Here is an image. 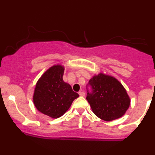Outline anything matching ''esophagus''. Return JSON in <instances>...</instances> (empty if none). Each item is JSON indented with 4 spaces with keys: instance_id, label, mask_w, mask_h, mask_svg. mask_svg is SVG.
<instances>
[{
    "instance_id": "obj_1",
    "label": "esophagus",
    "mask_w": 155,
    "mask_h": 155,
    "mask_svg": "<svg viewBox=\"0 0 155 155\" xmlns=\"http://www.w3.org/2000/svg\"><path fill=\"white\" fill-rule=\"evenodd\" d=\"M79 95L80 96H81V97H83V96L85 95V93H84V92L82 91V90H81V91L79 92Z\"/></svg>"
}]
</instances>
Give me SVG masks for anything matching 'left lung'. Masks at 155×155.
I'll return each instance as SVG.
<instances>
[{
	"mask_svg": "<svg viewBox=\"0 0 155 155\" xmlns=\"http://www.w3.org/2000/svg\"><path fill=\"white\" fill-rule=\"evenodd\" d=\"M92 91L87 90L86 99L92 111L104 121L120 118L130 104L127 91L122 84L113 76L100 73L89 81Z\"/></svg>",
	"mask_w": 155,
	"mask_h": 155,
	"instance_id": "1",
	"label": "left lung"
}]
</instances>
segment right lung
<instances>
[{
    "label": "right lung",
    "mask_w": 155,
    "mask_h": 155,
    "mask_svg": "<svg viewBox=\"0 0 155 155\" xmlns=\"http://www.w3.org/2000/svg\"><path fill=\"white\" fill-rule=\"evenodd\" d=\"M64 67L54 65L38 80L33 94V104L38 111L53 119L66 112L79 94L73 91L63 79Z\"/></svg>",
    "instance_id": "add662e5"
}]
</instances>
